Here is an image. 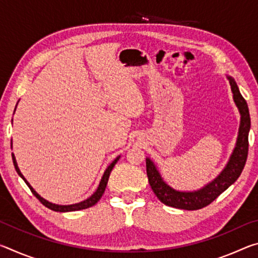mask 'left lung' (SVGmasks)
<instances>
[{
  "mask_svg": "<svg viewBox=\"0 0 258 258\" xmlns=\"http://www.w3.org/2000/svg\"><path fill=\"white\" fill-rule=\"evenodd\" d=\"M226 77L230 82L234 103L240 112V126L234 150L220 175L197 191H177L163 180L154 161L150 158L146 159L147 175L151 189L157 198L167 206L186 209V211H196V209L206 207L222 192L233 184L242 172L248 156V133L250 130L249 109H248L246 100L240 93L237 83L231 76Z\"/></svg>",
  "mask_w": 258,
  "mask_h": 258,
  "instance_id": "8db88e82",
  "label": "left lung"
}]
</instances>
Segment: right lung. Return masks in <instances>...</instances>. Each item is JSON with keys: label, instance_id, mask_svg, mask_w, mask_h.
<instances>
[{"label": "right lung", "instance_id": "1", "mask_svg": "<svg viewBox=\"0 0 258 258\" xmlns=\"http://www.w3.org/2000/svg\"><path fill=\"white\" fill-rule=\"evenodd\" d=\"M16 110V109H15ZM12 142V141H11ZM12 145V143H11ZM12 147V146H11ZM119 158H120V156H118L117 157V158L112 161V163L108 166V168L106 169V172L103 173V175H102V178H101V181H100V184H99V186H98V189H97V191L94 192V194L91 196L90 198H87L86 200H84V202H81V203H78V204H74V205H55V204H52V203H50V202H47V200H45V199H43L40 195L37 194L36 191H35L33 187H32V185L29 184V183L27 182V180H26V178L24 177V175L23 174H21V172H20V169H19V167H18V165H17V160H16V157H15V155L12 154V160H14V165H15V168H16V171H17V173L19 174V176L23 178V180L25 181V183L26 184L28 185V187L30 189V191L33 192V195L35 196V197H36L38 200H40V202L44 205L45 207H47V208H50L51 211H54V212H61V213H63V212H75V211H81V209H85V208H89V207H92V206H94L95 204H97L99 200H100V198L102 197V195H103V192H104V190H106V186H107V183H108V180H109V175H110V173H111V171H112V168H113V166L116 165V163L117 161L119 160Z\"/></svg>", "mask_w": 258, "mask_h": 258}]
</instances>
